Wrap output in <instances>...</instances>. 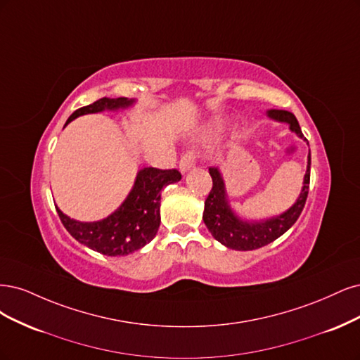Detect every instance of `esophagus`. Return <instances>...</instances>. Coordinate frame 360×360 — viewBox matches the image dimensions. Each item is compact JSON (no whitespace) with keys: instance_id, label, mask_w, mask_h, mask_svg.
<instances>
[{"instance_id":"34e87169","label":"esophagus","mask_w":360,"mask_h":360,"mask_svg":"<svg viewBox=\"0 0 360 360\" xmlns=\"http://www.w3.org/2000/svg\"><path fill=\"white\" fill-rule=\"evenodd\" d=\"M197 163V153L194 149H188L187 153H185L182 157H181V161H179V169L182 173L188 172L190 169H193Z\"/></svg>"}]
</instances>
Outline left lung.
<instances>
[{"mask_svg": "<svg viewBox=\"0 0 360 360\" xmlns=\"http://www.w3.org/2000/svg\"><path fill=\"white\" fill-rule=\"evenodd\" d=\"M271 118L287 122L290 125V130L295 131L299 137H304L302 130H300L299 122L292 112L287 110H276L272 109L268 112ZM307 141V139H305ZM309 172H311V154L308 155V167L304 179V188L300 193L296 203L290 207L288 211L281 214L280 217H275L271 219H266L262 223H247L238 218L226 199V190L224 182L221 178V173L217 167H210V175L212 178V188L207 194L205 200V212H203V221L211 231L212 236L221 242L223 245L231 250L239 251H250L262 248L268 243L274 242L275 239L284 235L285 231L292 227L302 212L309 188Z\"/></svg>", "mask_w": 360, "mask_h": 360, "instance_id": "1", "label": "left lung"}]
</instances>
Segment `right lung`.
<instances>
[{
  "instance_id": "1",
  "label": "right lung",
  "mask_w": 360,
  "mask_h": 360,
  "mask_svg": "<svg viewBox=\"0 0 360 360\" xmlns=\"http://www.w3.org/2000/svg\"><path fill=\"white\" fill-rule=\"evenodd\" d=\"M133 100L125 97H103L88 106L75 110L65 125L85 113L117 110L130 106ZM181 173L176 169L145 167L137 173L134 187L125 202L108 218L96 223H80L58 210L61 223L76 240L104 256H127L141 250L153 240L160 227L161 190L166 185L178 182Z\"/></svg>"
}]
</instances>
